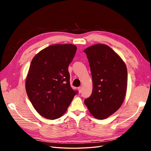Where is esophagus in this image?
<instances>
[{
	"mask_svg": "<svg viewBox=\"0 0 151 151\" xmlns=\"http://www.w3.org/2000/svg\"><path fill=\"white\" fill-rule=\"evenodd\" d=\"M78 91H79V93H81V91H82V87L81 86L79 87V88H78Z\"/></svg>",
	"mask_w": 151,
	"mask_h": 151,
	"instance_id": "34e87169",
	"label": "esophagus"
}]
</instances>
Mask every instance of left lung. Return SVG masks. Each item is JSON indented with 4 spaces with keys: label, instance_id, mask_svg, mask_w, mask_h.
<instances>
[{
    "label": "left lung",
    "instance_id": "left-lung-1",
    "mask_svg": "<svg viewBox=\"0 0 151 151\" xmlns=\"http://www.w3.org/2000/svg\"><path fill=\"white\" fill-rule=\"evenodd\" d=\"M84 52L89 60L93 92L84 100L89 112L99 120L105 119L122 105L127 87V70L122 58L105 44H95Z\"/></svg>",
    "mask_w": 151,
    "mask_h": 151
}]
</instances>
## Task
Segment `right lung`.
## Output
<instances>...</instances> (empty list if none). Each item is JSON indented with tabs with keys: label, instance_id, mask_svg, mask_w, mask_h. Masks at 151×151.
<instances>
[{
	"label": "right lung",
	"instance_id": "obj_1",
	"mask_svg": "<svg viewBox=\"0 0 151 151\" xmlns=\"http://www.w3.org/2000/svg\"><path fill=\"white\" fill-rule=\"evenodd\" d=\"M76 51L72 44L50 45L31 62L25 82L26 93L36 111L47 119L61 117L77 93L70 86L68 70Z\"/></svg>",
	"mask_w": 151,
	"mask_h": 151
}]
</instances>
